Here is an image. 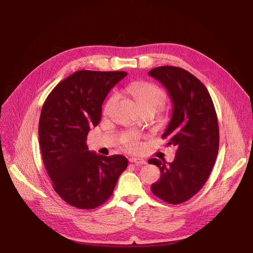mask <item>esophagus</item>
<instances>
[{"instance_id":"obj_1","label":"esophagus","mask_w":253,"mask_h":253,"mask_svg":"<svg viewBox=\"0 0 253 253\" xmlns=\"http://www.w3.org/2000/svg\"><path fill=\"white\" fill-rule=\"evenodd\" d=\"M129 161H130V163H134L137 166L147 164V161H145L144 159H141V158H130Z\"/></svg>"}]
</instances>
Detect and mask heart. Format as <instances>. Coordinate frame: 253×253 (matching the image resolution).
<instances>
[{"mask_svg":"<svg viewBox=\"0 0 253 253\" xmlns=\"http://www.w3.org/2000/svg\"><path fill=\"white\" fill-rule=\"evenodd\" d=\"M127 92L133 97L138 104L141 106V109L144 108H155L158 111H160L166 102V93L158 86L148 83V82H134L130 84L127 87ZM118 96L117 94L112 95L109 100L106 101L103 113L109 115L117 102ZM125 147L131 151H136L139 149V142L137 140V136L130 134L126 136L124 139Z\"/></svg>","mask_w":253,"mask_h":253,"instance_id":"heart-1","label":"heart"}]
</instances>
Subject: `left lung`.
Listing matches in <instances>:
<instances>
[{
	"mask_svg": "<svg viewBox=\"0 0 253 253\" xmlns=\"http://www.w3.org/2000/svg\"><path fill=\"white\" fill-rule=\"evenodd\" d=\"M149 75L164 85L173 103L162 137L168 138L167 145L177 149L171 163L149 160L161 171L151 190L169 204L183 203L202 189L215 163L219 130L214 104L200 80L181 68L158 66Z\"/></svg>",
	"mask_w": 253,
	"mask_h": 253,
	"instance_id": "left-lung-1",
	"label": "left lung"
}]
</instances>
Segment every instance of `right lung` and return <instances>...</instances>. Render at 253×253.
Instances as JSON below:
<instances>
[{"instance_id":"1","label":"right lung","mask_w":253,"mask_h":253,"mask_svg":"<svg viewBox=\"0 0 253 253\" xmlns=\"http://www.w3.org/2000/svg\"><path fill=\"white\" fill-rule=\"evenodd\" d=\"M126 72L78 71L59 82L46 98L39 122L40 149L53 189L80 209H93L112 196L128 166L121 155L88 150V132L101 119L102 102Z\"/></svg>"}]
</instances>
